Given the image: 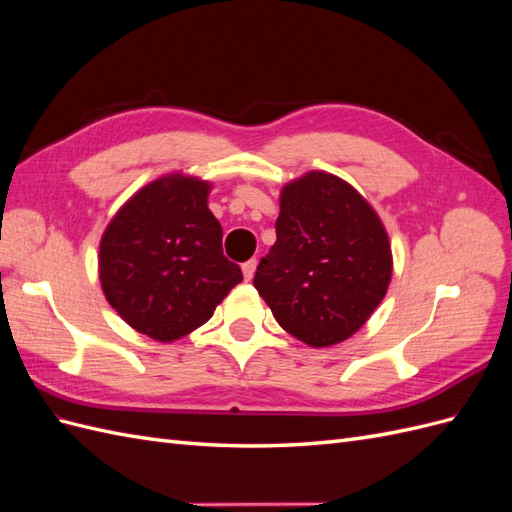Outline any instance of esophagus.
<instances>
[{
    "mask_svg": "<svg viewBox=\"0 0 512 512\" xmlns=\"http://www.w3.org/2000/svg\"><path fill=\"white\" fill-rule=\"evenodd\" d=\"M256 265H258V260H256V258H250V260H247V262H243V267H241V269H243V277H245L247 282H250L252 277H254Z\"/></svg>",
    "mask_w": 512,
    "mask_h": 512,
    "instance_id": "34e87169",
    "label": "esophagus"
}]
</instances>
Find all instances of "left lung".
<instances>
[{
    "mask_svg": "<svg viewBox=\"0 0 512 512\" xmlns=\"http://www.w3.org/2000/svg\"><path fill=\"white\" fill-rule=\"evenodd\" d=\"M277 241L254 275L280 327L324 348L359 331L393 273L389 235L350 183L312 170L280 196Z\"/></svg>",
    "mask_w": 512,
    "mask_h": 512,
    "instance_id": "left-lung-1",
    "label": "left lung"
}]
</instances>
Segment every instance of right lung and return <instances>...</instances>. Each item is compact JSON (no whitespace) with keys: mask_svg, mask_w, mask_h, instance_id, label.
I'll list each match as a JSON object with an SVG mask.
<instances>
[{"mask_svg":"<svg viewBox=\"0 0 512 512\" xmlns=\"http://www.w3.org/2000/svg\"><path fill=\"white\" fill-rule=\"evenodd\" d=\"M211 183L179 173L147 183L100 241L106 301L132 329L173 342L205 324L243 273L222 252Z\"/></svg>","mask_w":512,"mask_h":512,"instance_id":"obj_1","label":"right lung"}]
</instances>
